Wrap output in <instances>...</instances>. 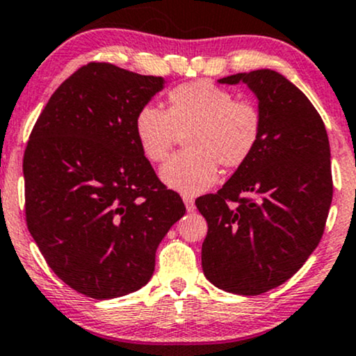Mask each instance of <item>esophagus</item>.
<instances>
[{
    "instance_id": "esophagus-1",
    "label": "esophagus",
    "mask_w": 356,
    "mask_h": 356,
    "mask_svg": "<svg viewBox=\"0 0 356 356\" xmlns=\"http://www.w3.org/2000/svg\"><path fill=\"white\" fill-rule=\"evenodd\" d=\"M182 201H184V204H186V209H187V211H189V212H194V211H195L194 197H192V195L184 194V195H182Z\"/></svg>"
}]
</instances>
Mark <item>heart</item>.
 <instances>
[{
	"mask_svg": "<svg viewBox=\"0 0 356 356\" xmlns=\"http://www.w3.org/2000/svg\"><path fill=\"white\" fill-rule=\"evenodd\" d=\"M136 136L142 152L152 162L169 155L186 132L187 150L162 165L167 186L184 194H199L218 181L219 164L243 165L256 150L263 130L259 108L248 100H234L227 90L206 80L191 81L169 92V108L147 104L137 112Z\"/></svg>",
	"mask_w": 356,
	"mask_h": 356,
	"instance_id": "b5f03b06",
	"label": "heart"
}]
</instances>
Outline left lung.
<instances>
[{
	"instance_id": "8db88e82",
	"label": "left lung",
	"mask_w": 356,
	"mask_h": 356,
	"mask_svg": "<svg viewBox=\"0 0 356 356\" xmlns=\"http://www.w3.org/2000/svg\"><path fill=\"white\" fill-rule=\"evenodd\" d=\"M218 81L248 85L263 130L222 189L195 201L209 227L202 271L219 289L256 296L288 281L320 243L333 197L328 134L281 73L263 68Z\"/></svg>"
}]
</instances>
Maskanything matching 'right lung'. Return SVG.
<instances>
[{"label": "right lung", "instance_id": "1", "mask_svg": "<svg viewBox=\"0 0 356 356\" xmlns=\"http://www.w3.org/2000/svg\"><path fill=\"white\" fill-rule=\"evenodd\" d=\"M164 85L162 76L88 63L55 90L31 130L23 157L28 231L51 271L88 298L149 283L159 244L186 214L134 127Z\"/></svg>", "mask_w": 356, "mask_h": 356}]
</instances>
